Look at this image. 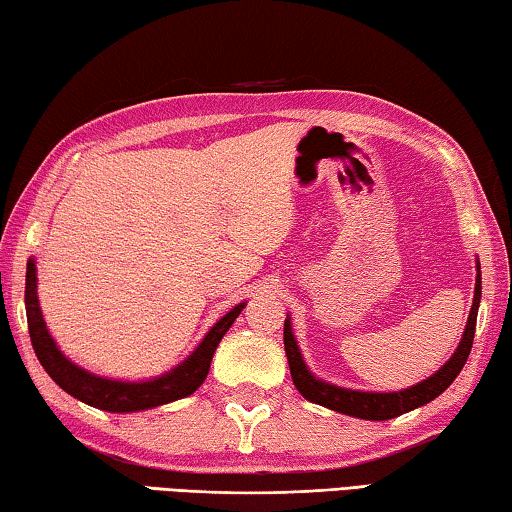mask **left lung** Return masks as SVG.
Listing matches in <instances>:
<instances>
[{
    "mask_svg": "<svg viewBox=\"0 0 512 512\" xmlns=\"http://www.w3.org/2000/svg\"><path fill=\"white\" fill-rule=\"evenodd\" d=\"M479 302H481V266L476 264L474 302H472L470 316H467L463 339H461V343H458V348L452 354V359H449L438 372H433L431 377L420 381V384L404 388V391H395V393L350 391V388L327 384V381L311 375L305 359H302L298 343H296V339H293L291 318L287 316V320H284V352H287V359H289L293 384H296L298 393L305 397V400L325 406V409L339 411L343 415H352V418L391 420L402 413H409L413 409H418V406H424L427 402L436 400L440 393H445L449 384H452V381L458 377V372L463 370L467 357H470L472 343H474L476 311H479Z\"/></svg>",
    "mask_w": 512,
    "mask_h": 512,
    "instance_id": "obj_1",
    "label": "left lung"
}]
</instances>
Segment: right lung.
<instances>
[{
	"label": "right lung",
	"mask_w": 512,
	"mask_h": 512,
	"mask_svg": "<svg viewBox=\"0 0 512 512\" xmlns=\"http://www.w3.org/2000/svg\"><path fill=\"white\" fill-rule=\"evenodd\" d=\"M24 305H27V323L36 357L42 363V368L47 370V375L54 379L65 393L94 406V409L110 413H133L155 409V406L160 404H169L173 400H183V397L192 395L205 381L207 372H210L216 345L221 343L223 334L228 332L230 325L235 323L237 316L244 311L246 302H239V305L235 309H230L221 320H216V325L205 334L201 345H198L180 366L146 381H119L97 377L92 375V372L76 366V363L69 361L65 354L58 350V345L51 339L45 318H42L40 311L36 259H29L27 264Z\"/></svg>",
	"instance_id": "right-lung-1"
}]
</instances>
